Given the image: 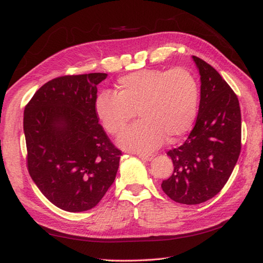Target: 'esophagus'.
<instances>
[{
    "instance_id": "34e87169",
    "label": "esophagus",
    "mask_w": 263,
    "mask_h": 263,
    "mask_svg": "<svg viewBox=\"0 0 263 263\" xmlns=\"http://www.w3.org/2000/svg\"><path fill=\"white\" fill-rule=\"evenodd\" d=\"M137 156L140 159H142V160H146V161H150V160H153L154 159V157L155 156L154 155H146V154H140V153H138L137 154Z\"/></svg>"
}]
</instances>
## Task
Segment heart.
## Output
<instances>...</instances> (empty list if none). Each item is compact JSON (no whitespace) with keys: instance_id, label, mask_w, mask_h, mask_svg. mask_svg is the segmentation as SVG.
<instances>
[{"instance_id":"b5f03b06","label":"heart","mask_w":263,"mask_h":263,"mask_svg":"<svg viewBox=\"0 0 263 263\" xmlns=\"http://www.w3.org/2000/svg\"><path fill=\"white\" fill-rule=\"evenodd\" d=\"M116 92L102 91L95 111L109 135L117 136L136 116L140 121L119 138L120 147L149 153L165 139L175 142L191 128L198 113L199 88L185 69H144L121 77Z\"/></svg>"}]
</instances>
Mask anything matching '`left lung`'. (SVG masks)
I'll use <instances>...</instances> for the list:
<instances>
[{"label":"left lung","instance_id":"1","mask_svg":"<svg viewBox=\"0 0 263 263\" xmlns=\"http://www.w3.org/2000/svg\"><path fill=\"white\" fill-rule=\"evenodd\" d=\"M200 74V105L193 130L170 150L174 172L161 189L183 204H199L224 187L241 153V109L237 96L203 60L192 57Z\"/></svg>","mask_w":263,"mask_h":263}]
</instances>
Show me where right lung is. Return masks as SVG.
Here are the masks:
<instances>
[{
  "label": "right lung",
  "mask_w": 263,
  "mask_h": 263,
  "mask_svg": "<svg viewBox=\"0 0 263 263\" xmlns=\"http://www.w3.org/2000/svg\"><path fill=\"white\" fill-rule=\"evenodd\" d=\"M106 73L64 76L33 95L24 113L28 171L41 192L70 212L93 208L113 184L122 153L95 111Z\"/></svg>",
  "instance_id": "right-lung-1"
}]
</instances>
